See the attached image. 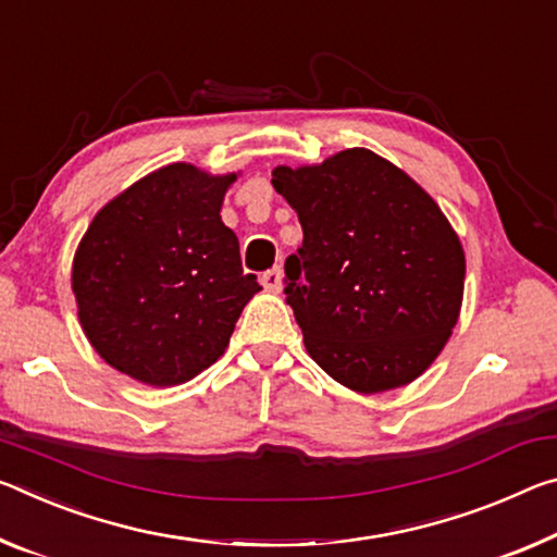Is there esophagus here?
<instances>
[{
	"label": "esophagus",
	"instance_id": "obj_1",
	"mask_svg": "<svg viewBox=\"0 0 557 557\" xmlns=\"http://www.w3.org/2000/svg\"><path fill=\"white\" fill-rule=\"evenodd\" d=\"M262 287L270 289V293H280L282 289V268H270L268 272H262Z\"/></svg>",
	"mask_w": 557,
	"mask_h": 557
}]
</instances>
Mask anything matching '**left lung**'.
<instances>
[{
	"instance_id": "obj_1",
	"label": "left lung",
	"mask_w": 557,
	"mask_h": 557,
	"mask_svg": "<svg viewBox=\"0 0 557 557\" xmlns=\"http://www.w3.org/2000/svg\"><path fill=\"white\" fill-rule=\"evenodd\" d=\"M272 185L305 233L285 260V295L310 357L359 394L426 372L458 322L466 277L434 198L367 148L277 165Z\"/></svg>"
}]
</instances>
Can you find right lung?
<instances>
[{
    "instance_id": "1",
    "label": "right lung",
    "mask_w": 557,
    "mask_h": 557,
    "mask_svg": "<svg viewBox=\"0 0 557 557\" xmlns=\"http://www.w3.org/2000/svg\"><path fill=\"white\" fill-rule=\"evenodd\" d=\"M237 175L190 163L148 173L96 213L72 268L78 320L106 364L151 386L183 384L223 355L260 293L220 220Z\"/></svg>"
}]
</instances>
